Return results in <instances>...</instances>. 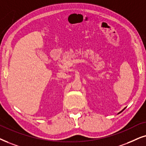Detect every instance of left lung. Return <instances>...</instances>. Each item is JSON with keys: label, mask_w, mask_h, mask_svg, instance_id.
<instances>
[{"label": "left lung", "mask_w": 146, "mask_h": 146, "mask_svg": "<svg viewBox=\"0 0 146 146\" xmlns=\"http://www.w3.org/2000/svg\"><path fill=\"white\" fill-rule=\"evenodd\" d=\"M125 108H124V109H123V110H122V111H120V112H119V113H121V112H122V111H123V110H125Z\"/></svg>", "instance_id": "left-lung-1"}]
</instances>
